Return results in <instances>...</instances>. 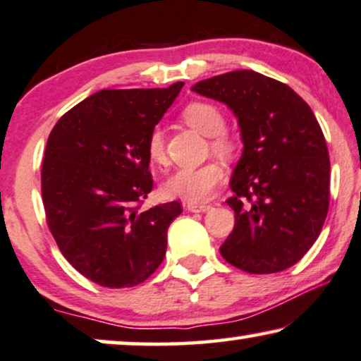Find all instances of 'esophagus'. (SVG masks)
Masks as SVG:
<instances>
[{
  "instance_id": "1",
  "label": "esophagus",
  "mask_w": 361,
  "mask_h": 361,
  "mask_svg": "<svg viewBox=\"0 0 361 361\" xmlns=\"http://www.w3.org/2000/svg\"><path fill=\"white\" fill-rule=\"evenodd\" d=\"M186 208H188V211H191V213H204V211H208L211 206L204 203H188L186 204Z\"/></svg>"
}]
</instances>
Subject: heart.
<instances>
[{"label": "heart", "mask_w": 361, "mask_h": 361, "mask_svg": "<svg viewBox=\"0 0 361 361\" xmlns=\"http://www.w3.org/2000/svg\"><path fill=\"white\" fill-rule=\"evenodd\" d=\"M185 122L196 130L209 137L211 150L218 155L231 157L238 150L236 138L224 130L226 117L218 105L211 102H191L183 109ZM147 153L153 165H165V138L160 128H153L147 140ZM224 170L218 161H208L201 166L181 168L173 173L163 185L165 195L185 200L190 203H201L209 200L214 190L223 181Z\"/></svg>", "instance_id": "b5f03b06"}]
</instances>
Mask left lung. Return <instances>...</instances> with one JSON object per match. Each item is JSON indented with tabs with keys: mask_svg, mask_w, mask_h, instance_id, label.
I'll return each mask as SVG.
<instances>
[{
	"mask_svg": "<svg viewBox=\"0 0 361 361\" xmlns=\"http://www.w3.org/2000/svg\"><path fill=\"white\" fill-rule=\"evenodd\" d=\"M193 90L236 114L244 142L226 200L236 223L221 256L249 274L286 271L329 213V148L314 112L289 85L254 71L214 75Z\"/></svg>",
	"mask_w": 361,
	"mask_h": 361,
	"instance_id": "8db88e82",
	"label": "left lung"
}]
</instances>
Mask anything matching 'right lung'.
<instances>
[{"label":"right lung","mask_w":361,"mask_h":361,"mask_svg":"<svg viewBox=\"0 0 361 361\" xmlns=\"http://www.w3.org/2000/svg\"><path fill=\"white\" fill-rule=\"evenodd\" d=\"M183 82L105 89L57 120L41 168L46 223L75 271L109 289L147 281L166 254L178 201L140 211L153 188L147 140Z\"/></svg>","instance_id":"add662e5"}]
</instances>
